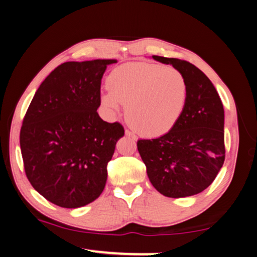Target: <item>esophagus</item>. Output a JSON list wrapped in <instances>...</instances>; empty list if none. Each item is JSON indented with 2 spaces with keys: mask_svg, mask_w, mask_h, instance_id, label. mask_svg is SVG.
<instances>
[{
  "mask_svg": "<svg viewBox=\"0 0 257 257\" xmlns=\"http://www.w3.org/2000/svg\"><path fill=\"white\" fill-rule=\"evenodd\" d=\"M124 134H125V136L129 137L130 139H133V141H137V136L133 132H130V130H125Z\"/></svg>",
  "mask_w": 257,
  "mask_h": 257,
  "instance_id": "34e87169",
  "label": "esophagus"
}]
</instances>
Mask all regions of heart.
Returning a JSON list of instances; mask_svg holds the SVG:
<instances>
[{
  "mask_svg": "<svg viewBox=\"0 0 257 257\" xmlns=\"http://www.w3.org/2000/svg\"><path fill=\"white\" fill-rule=\"evenodd\" d=\"M102 105L108 112L127 105L125 116L139 133L159 137L175 128L184 114L188 87L185 76L176 68L156 63H127L108 77Z\"/></svg>",
  "mask_w": 257,
  "mask_h": 257,
  "instance_id": "1",
  "label": "heart"
}]
</instances>
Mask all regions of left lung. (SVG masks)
Here are the masks:
<instances>
[{
	"mask_svg": "<svg viewBox=\"0 0 257 257\" xmlns=\"http://www.w3.org/2000/svg\"><path fill=\"white\" fill-rule=\"evenodd\" d=\"M185 76L188 87L185 112L175 128L155 139H141L137 149L154 188L167 197L202 193L222 168L224 110L212 81L187 61L153 55Z\"/></svg>",
	"mask_w": 257,
	"mask_h": 257,
	"instance_id": "obj_1",
	"label": "left lung"
}]
</instances>
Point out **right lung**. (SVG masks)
I'll use <instances>...</instances> for the list:
<instances>
[{"label":"right lung","instance_id":"add662e5","mask_svg":"<svg viewBox=\"0 0 257 257\" xmlns=\"http://www.w3.org/2000/svg\"><path fill=\"white\" fill-rule=\"evenodd\" d=\"M115 59L64 62L38 87L23 121L20 149L34 189L66 208L94 202L106 165L123 137L119 122L99 118L101 80Z\"/></svg>","mask_w":257,"mask_h":257}]
</instances>
